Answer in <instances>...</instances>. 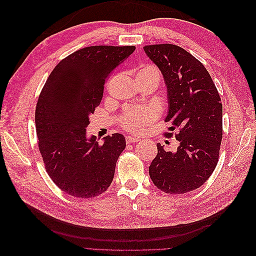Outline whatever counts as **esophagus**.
I'll return each instance as SVG.
<instances>
[{
  "mask_svg": "<svg viewBox=\"0 0 256 256\" xmlns=\"http://www.w3.org/2000/svg\"><path fill=\"white\" fill-rule=\"evenodd\" d=\"M138 141H141V138H136V136H127L126 138V142L128 143V144H131V143H136V142H138Z\"/></svg>",
  "mask_w": 256,
  "mask_h": 256,
  "instance_id": "esophagus-1",
  "label": "esophagus"
}]
</instances>
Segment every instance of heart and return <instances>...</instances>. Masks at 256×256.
<instances>
[{
    "instance_id": "b5f03b06",
    "label": "heart",
    "mask_w": 256,
    "mask_h": 256,
    "mask_svg": "<svg viewBox=\"0 0 256 256\" xmlns=\"http://www.w3.org/2000/svg\"><path fill=\"white\" fill-rule=\"evenodd\" d=\"M134 76L136 82H150L157 86L160 81V72L158 69L150 64H142L138 66ZM154 118V112L150 108H143V109H134V108H128L120 116V125L127 131L138 132L143 130L146 124H148Z\"/></svg>"
}]
</instances>
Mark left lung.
<instances>
[{
    "instance_id": "obj_1",
    "label": "left lung",
    "mask_w": 256,
    "mask_h": 256,
    "mask_svg": "<svg viewBox=\"0 0 256 256\" xmlns=\"http://www.w3.org/2000/svg\"><path fill=\"white\" fill-rule=\"evenodd\" d=\"M164 76L172 124L164 136L180 142L175 152L157 144L158 154L150 166L156 187L170 194H182L200 188L218 164L222 141V104L210 74L198 60L171 44L143 48Z\"/></svg>"
}]
</instances>
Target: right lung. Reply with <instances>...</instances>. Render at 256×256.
Wrapping results in <instances>:
<instances>
[{
    "label": "right lung",
    "mask_w": 256,
    "mask_h": 256,
    "mask_svg": "<svg viewBox=\"0 0 256 256\" xmlns=\"http://www.w3.org/2000/svg\"><path fill=\"white\" fill-rule=\"evenodd\" d=\"M134 46H92L72 53L53 69L38 98V148L53 182L69 196H98L110 187L116 161L125 150L120 134L86 136L90 116L100 104L104 85Z\"/></svg>",
    "instance_id": "obj_1"
}]
</instances>
